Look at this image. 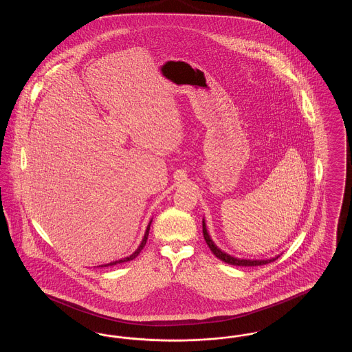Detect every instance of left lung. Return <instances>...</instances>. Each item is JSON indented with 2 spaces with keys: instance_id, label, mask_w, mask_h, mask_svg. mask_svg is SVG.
Wrapping results in <instances>:
<instances>
[{
  "instance_id": "8db88e82",
  "label": "left lung",
  "mask_w": 352,
  "mask_h": 352,
  "mask_svg": "<svg viewBox=\"0 0 352 352\" xmlns=\"http://www.w3.org/2000/svg\"><path fill=\"white\" fill-rule=\"evenodd\" d=\"M203 236H204V240L207 243V245L210 247L211 252L220 258L221 261L230 264V265H236V267H257V265H265L269 263H273L276 261L280 256H276V257H272V258H267V260H250V258H237L234 257L226 252L219 250L218 247L215 245V243L211 240L210 234L207 232V228H206V223H204V219H203Z\"/></svg>"
}]
</instances>
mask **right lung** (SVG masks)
<instances>
[{
	"instance_id": "obj_1",
	"label": "right lung",
	"mask_w": 352,
	"mask_h": 352,
	"mask_svg": "<svg viewBox=\"0 0 352 352\" xmlns=\"http://www.w3.org/2000/svg\"><path fill=\"white\" fill-rule=\"evenodd\" d=\"M151 223L148 224V228H146V231H145V234H144V239H142V241H141V244H140V247L135 250V252H133L131 256H128V257H125V258H122V260H118V261H113V263H109V264H105V265H99V267H112V265H116V264H121V263H126V261H131V260H133L137 256H138V253L144 250V247H145V244H146V241H148V236H149V230H151Z\"/></svg>"
}]
</instances>
